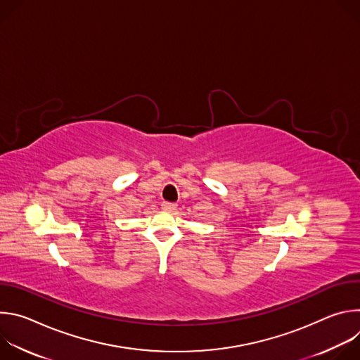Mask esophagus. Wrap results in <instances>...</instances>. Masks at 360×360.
Returning <instances> with one entry per match:
<instances>
[{
  "mask_svg": "<svg viewBox=\"0 0 360 360\" xmlns=\"http://www.w3.org/2000/svg\"><path fill=\"white\" fill-rule=\"evenodd\" d=\"M161 207H162V210L167 211V212H174V211L176 210V205L172 203V202H162Z\"/></svg>",
  "mask_w": 360,
  "mask_h": 360,
  "instance_id": "1",
  "label": "esophagus"
}]
</instances>
